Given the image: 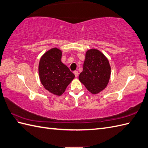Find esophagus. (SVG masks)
<instances>
[{
  "mask_svg": "<svg viewBox=\"0 0 148 148\" xmlns=\"http://www.w3.org/2000/svg\"><path fill=\"white\" fill-rule=\"evenodd\" d=\"M74 74L75 77H77L78 75H79V73H78V71H75L74 72Z\"/></svg>",
  "mask_w": 148,
  "mask_h": 148,
  "instance_id": "1",
  "label": "esophagus"
}]
</instances>
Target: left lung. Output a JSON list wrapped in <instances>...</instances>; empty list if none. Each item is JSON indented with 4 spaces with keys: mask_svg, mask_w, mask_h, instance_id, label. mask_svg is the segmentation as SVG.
Wrapping results in <instances>:
<instances>
[{
    "mask_svg": "<svg viewBox=\"0 0 148 148\" xmlns=\"http://www.w3.org/2000/svg\"><path fill=\"white\" fill-rule=\"evenodd\" d=\"M111 67L106 57L97 49L87 51L83 71L79 79L92 94H97L107 86L110 77Z\"/></svg>",
    "mask_w": 148,
    "mask_h": 148,
    "instance_id": "obj_1",
    "label": "left lung"
}]
</instances>
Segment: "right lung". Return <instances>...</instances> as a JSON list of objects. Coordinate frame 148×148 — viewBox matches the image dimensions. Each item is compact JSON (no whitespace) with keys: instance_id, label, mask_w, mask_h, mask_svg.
Wrapping results in <instances>:
<instances>
[{"instance_id":"right-lung-1","label":"right lung","mask_w":148,"mask_h":148,"mask_svg":"<svg viewBox=\"0 0 148 148\" xmlns=\"http://www.w3.org/2000/svg\"><path fill=\"white\" fill-rule=\"evenodd\" d=\"M62 51L53 48L47 51L41 58L38 72L40 81L51 93L60 96L75 75L61 62Z\"/></svg>"}]
</instances>
